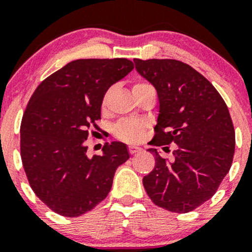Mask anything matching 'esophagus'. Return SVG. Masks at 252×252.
<instances>
[{
  "mask_svg": "<svg viewBox=\"0 0 252 252\" xmlns=\"http://www.w3.org/2000/svg\"><path fill=\"white\" fill-rule=\"evenodd\" d=\"M143 150V149L140 148V146H136V145H130L129 146V153L133 155V154H136V153H140V151Z\"/></svg>",
  "mask_w": 252,
  "mask_h": 252,
  "instance_id": "obj_1",
  "label": "esophagus"
}]
</instances>
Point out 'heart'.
Segmentation results:
<instances>
[{
	"instance_id": "1",
	"label": "heart",
	"mask_w": 252,
	"mask_h": 252,
	"mask_svg": "<svg viewBox=\"0 0 252 252\" xmlns=\"http://www.w3.org/2000/svg\"><path fill=\"white\" fill-rule=\"evenodd\" d=\"M144 85L148 84H136L134 85V87L144 86ZM143 124L138 121H123L116 126L114 131H116V135L118 138L123 139L126 141H135L140 138L141 133H143Z\"/></svg>"
}]
</instances>
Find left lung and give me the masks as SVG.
Instances as JSON below:
<instances>
[{
  "mask_svg": "<svg viewBox=\"0 0 252 252\" xmlns=\"http://www.w3.org/2000/svg\"><path fill=\"white\" fill-rule=\"evenodd\" d=\"M134 64L158 92L156 134L149 144L177 145L173 161L148 149L155 167L143 178L144 188L156 206L188 213L212 198L230 170L235 130L228 107L213 85L182 61L134 59Z\"/></svg>",
  "mask_w": 252,
  "mask_h": 252,
  "instance_id": "8db88e82",
  "label": "left lung"
}]
</instances>
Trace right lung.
<instances>
[{
  "mask_svg": "<svg viewBox=\"0 0 252 252\" xmlns=\"http://www.w3.org/2000/svg\"><path fill=\"white\" fill-rule=\"evenodd\" d=\"M128 59H79L34 91L21 124V156L34 193L60 216L80 217L108 196L118 166L129 158L121 141L87 155L90 128H98L109 87L126 76Z\"/></svg>",
  "mask_w": 252,
  "mask_h": 252,
  "instance_id": "add662e5",
  "label": "right lung"
}]
</instances>
